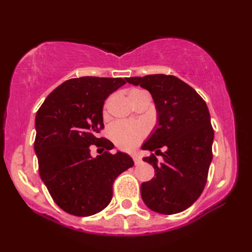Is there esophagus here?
Instances as JSON below:
<instances>
[{
    "mask_svg": "<svg viewBox=\"0 0 252 252\" xmlns=\"http://www.w3.org/2000/svg\"><path fill=\"white\" fill-rule=\"evenodd\" d=\"M132 158H133V160H134V163H135V164H138V163H140V162L142 161V159H141V157H140V156H138V155H136V154H134V155H133V156H132Z\"/></svg>",
    "mask_w": 252,
    "mask_h": 252,
    "instance_id": "1",
    "label": "esophagus"
}]
</instances>
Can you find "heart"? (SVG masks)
Listing matches in <instances>:
<instances>
[{"label":"heart","mask_w":252,"mask_h":252,"mask_svg":"<svg viewBox=\"0 0 252 252\" xmlns=\"http://www.w3.org/2000/svg\"><path fill=\"white\" fill-rule=\"evenodd\" d=\"M140 92V90H132L130 96ZM147 133L146 125L141 122L118 121L110 126L109 134L111 140L121 149H131L136 146Z\"/></svg>","instance_id":"heart-1"}]
</instances>
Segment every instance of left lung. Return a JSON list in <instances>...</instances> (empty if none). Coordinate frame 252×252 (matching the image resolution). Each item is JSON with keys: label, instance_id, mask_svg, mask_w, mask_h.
Segmentation results:
<instances>
[{"label": "left lung", "instance_id": "8db88e82", "mask_svg": "<svg viewBox=\"0 0 252 252\" xmlns=\"http://www.w3.org/2000/svg\"><path fill=\"white\" fill-rule=\"evenodd\" d=\"M126 82L149 91L158 114L156 130L142 146L153 152L143 160L156 172V178L141 185L143 200L162 215L184 211L205 189L213 156L215 131L206 101L189 84L170 74L132 77ZM159 154L161 162L157 159Z\"/></svg>", "mask_w": 252, "mask_h": 252}]
</instances>
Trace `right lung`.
Here are the masks:
<instances>
[{"label": "right lung", "instance_id": "1", "mask_svg": "<svg viewBox=\"0 0 252 252\" xmlns=\"http://www.w3.org/2000/svg\"><path fill=\"white\" fill-rule=\"evenodd\" d=\"M126 80H67L36 112L34 152L39 173L53 200L69 215L89 217L105 209L118 175L134 165L129 155L111 154L114 144L97 136L104 129L105 99ZM91 145L102 149L96 158L90 156Z\"/></svg>", "mask_w": 252, "mask_h": 252}]
</instances>
